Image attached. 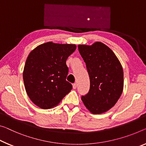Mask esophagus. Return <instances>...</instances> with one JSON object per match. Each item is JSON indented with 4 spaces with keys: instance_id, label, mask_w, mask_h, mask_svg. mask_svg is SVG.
Listing matches in <instances>:
<instances>
[{
    "instance_id": "34e87169",
    "label": "esophagus",
    "mask_w": 146,
    "mask_h": 146,
    "mask_svg": "<svg viewBox=\"0 0 146 146\" xmlns=\"http://www.w3.org/2000/svg\"><path fill=\"white\" fill-rule=\"evenodd\" d=\"M72 87H73V89H74L77 88V84H76V83L75 84H74L72 85Z\"/></svg>"
}]
</instances>
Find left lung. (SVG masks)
<instances>
[{
    "label": "left lung",
    "mask_w": 146,
    "mask_h": 146,
    "mask_svg": "<svg viewBox=\"0 0 146 146\" xmlns=\"http://www.w3.org/2000/svg\"><path fill=\"white\" fill-rule=\"evenodd\" d=\"M78 50L90 78V89L82 96V101L92 113H104L116 104L122 94L121 64L113 51L102 42L78 45Z\"/></svg>",
    "instance_id": "left-lung-1"
}]
</instances>
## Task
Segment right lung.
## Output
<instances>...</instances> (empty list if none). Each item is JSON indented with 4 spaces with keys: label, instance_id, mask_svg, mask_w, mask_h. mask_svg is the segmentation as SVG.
<instances>
[{
    "label": "right lung",
    "instance_id": "1",
    "mask_svg": "<svg viewBox=\"0 0 146 146\" xmlns=\"http://www.w3.org/2000/svg\"><path fill=\"white\" fill-rule=\"evenodd\" d=\"M75 44L46 42L28 55L23 78L29 97L42 109L52 108L71 91L66 80L68 68L66 60L76 50Z\"/></svg>",
    "mask_w": 146,
    "mask_h": 146
}]
</instances>
